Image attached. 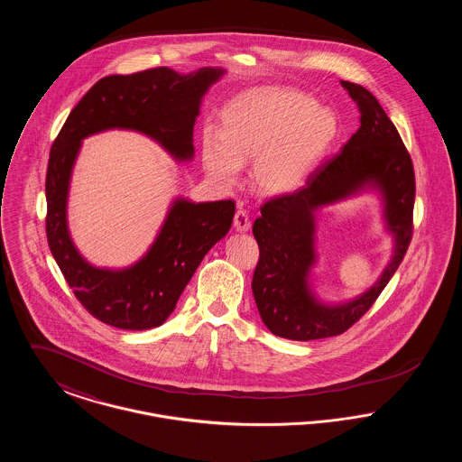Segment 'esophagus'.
Returning <instances> with one entry per match:
<instances>
[{"instance_id": "esophagus-1", "label": "esophagus", "mask_w": 462, "mask_h": 462, "mask_svg": "<svg viewBox=\"0 0 462 462\" xmlns=\"http://www.w3.org/2000/svg\"><path fill=\"white\" fill-rule=\"evenodd\" d=\"M234 226L239 230V232H247L249 226H251V220L247 217V211L239 208L236 211V217H234Z\"/></svg>"}]
</instances>
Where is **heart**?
<instances>
[{"label": "heart", "mask_w": 462, "mask_h": 462, "mask_svg": "<svg viewBox=\"0 0 462 462\" xmlns=\"http://www.w3.org/2000/svg\"><path fill=\"white\" fill-rule=\"evenodd\" d=\"M221 121V133L208 130L202 138L206 170L228 181L241 164L256 159L253 181L264 194L298 187L334 134L329 112L289 89L249 91L226 106Z\"/></svg>", "instance_id": "heart-1"}]
</instances>
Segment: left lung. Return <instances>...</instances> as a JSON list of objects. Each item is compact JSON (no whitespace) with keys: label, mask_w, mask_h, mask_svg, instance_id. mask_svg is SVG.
<instances>
[{"label":"left lung","mask_w":462,"mask_h":462,"mask_svg":"<svg viewBox=\"0 0 462 462\" xmlns=\"http://www.w3.org/2000/svg\"><path fill=\"white\" fill-rule=\"evenodd\" d=\"M360 112V128L341 152L320 162L294 192L268 199L253 225L260 260L253 294L262 320L275 336L310 341L343 334L373 307L402 263L414 232L416 176L412 159L395 125L369 89L341 81ZM373 184L385 196L396 254L382 279L365 295L339 308L320 306L307 291L314 261L312 211L324 203Z\"/></svg>","instance_id":"1"}]
</instances>
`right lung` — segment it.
Returning <instances> with one entry per match:
<instances>
[{
    "label": "right lung",
    "mask_w": 462,
    "mask_h": 462,
    "mask_svg": "<svg viewBox=\"0 0 462 462\" xmlns=\"http://www.w3.org/2000/svg\"><path fill=\"white\" fill-rule=\"evenodd\" d=\"M221 74L211 67L185 76L154 67L106 76L70 110L51 145L44 181L48 245L78 301L104 324L128 330L164 324L206 253L230 230L236 202L176 200L147 256L121 272L93 268L67 232L69 178L81 140L128 128L152 136L178 159H189L200 98Z\"/></svg>",
    "instance_id": "right-lung-1"
}]
</instances>
